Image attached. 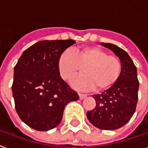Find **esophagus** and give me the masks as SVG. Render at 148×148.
Here are the masks:
<instances>
[{
	"label": "esophagus",
	"instance_id": "34e87169",
	"mask_svg": "<svg viewBox=\"0 0 148 148\" xmlns=\"http://www.w3.org/2000/svg\"><path fill=\"white\" fill-rule=\"evenodd\" d=\"M78 95H79V98H80V99H84L85 97H86V94H84V93H78Z\"/></svg>",
	"mask_w": 148,
	"mask_h": 148
}]
</instances>
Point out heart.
Masks as SVG:
<instances>
[{
  "label": "heart",
  "instance_id": "1",
  "mask_svg": "<svg viewBox=\"0 0 148 148\" xmlns=\"http://www.w3.org/2000/svg\"><path fill=\"white\" fill-rule=\"evenodd\" d=\"M83 68V75L74 78L71 85L80 90L101 92L113 86L119 78L122 63L97 46L65 50L58 60V70L64 80H69Z\"/></svg>",
  "mask_w": 148,
  "mask_h": 148
}]
</instances>
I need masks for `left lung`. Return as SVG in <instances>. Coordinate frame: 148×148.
Wrapping results in <instances>:
<instances>
[{
	"mask_svg": "<svg viewBox=\"0 0 148 148\" xmlns=\"http://www.w3.org/2000/svg\"><path fill=\"white\" fill-rule=\"evenodd\" d=\"M119 57L122 71L117 82L101 94L92 97L96 101L86 116L91 124L102 130H116L131 119L136 109L139 82L134 62L123 49L111 43L101 42Z\"/></svg>",
	"mask_w": 148,
	"mask_h": 148,
	"instance_id": "obj_1",
	"label": "left lung"
}]
</instances>
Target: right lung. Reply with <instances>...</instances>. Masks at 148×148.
Masks as SVG:
<instances>
[{
	"label": "right lung",
	"instance_id": "obj_1",
	"mask_svg": "<svg viewBox=\"0 0 148 148\" xmlns=\"http://www.w3.org/2000/svg\"><path fill=\"white\" fill-rule=\"evenodd\" d=\"M74 40H44L25 50L14 67L12 92L20 119L37 131L58 125L68 103L77 93L62 80L58 70L60 55Z\"/></svg>",
	"mask_w": 148,
	"mask_h": 148
}]
</instances>
